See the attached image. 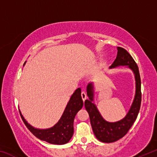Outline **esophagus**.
<instances>
[{"label":"esophagus","mask_w":157,"mask_h":157,"mask_svg":"<svg viewBox=\"0 0 157 157\" xmlns=\"http://www.w3.org/2000/svg\"><path fill=\"white\" fill-rule=\"evenodd\" d=\"M81 95H82V100H83L84 101L87 98V95H86V93L85 91H82L81 93Z\"/></svg>","instance_id":"obj_1"}]
</instances>
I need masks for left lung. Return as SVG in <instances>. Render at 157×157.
Listing matches in <instances>:
<instances>
[{
  "label": "left lung",
  "mask_w": 157,
  "mask_h": 157,
  "mask_svg": "<svg viewBox=\"0 0 157 157\" xmlns=\"http://www.w3.org/2000/svg\"><path fill=\"white\" fill-rule=\"evenodd\" d=\"M118 54L115 61L110 66V68L119 66H128L134 72L136 80V94L130 109L126 116L122 120L109 123L106 121L98 111L96 106L93 103L94 101V86L89 83L87 86V95L89 100L84 102L86 110L88 111L93 131L97 139L103 143H113L123 138L125 135L136 121L139 114L141 103V82H140L139 67L125 49L118 47Z\"/></svg>",
  "instance_id": "8db88e82"
}]
</instances>
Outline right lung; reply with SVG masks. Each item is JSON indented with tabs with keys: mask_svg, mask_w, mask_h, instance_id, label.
I'll use <instances>...</instances> for the list:
<instances>
[{
	"mask_svg": "<svg viewBox=\"0 0 157 157\" xmlns=\"http://www.w3.org/2000/svg\"><path fill=\"white\" fill-rule=\"evenodd\" d=\"M83 104L81 89L78 88L71 96L59 122L51 128L46 129H36L31 126L23 118L21 111L19 112L25 126L36 138L51 144L63 145L68 143L73 136L74 118L83 107Z\"/></svg>",
	"mask_w": 157,
	"mask_h": 157,
	"instance_id": "add662e5",
	"label": "right lung"
}]
</instances>
